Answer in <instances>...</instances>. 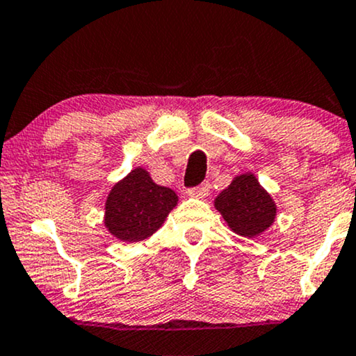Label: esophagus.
Instances as JSON below:
<instances>
[{
	"instance_id": "1",
	"label": "esophagus",
	"mask_w": 356,
	"mask_h": 356,
	"mask_svg": "<svg viewBox=\"0 0 356 356\" xmlns=\"http://www.w3.org/2000/svg\"><path fill=\"white\" fill-rule=\"evenodd\" d=\"M209 191H211V182L204 181L202 184H200V186L192 187V189L189 191V194L197 197V199H204V197L209 195Z\"/></svg>"
}]
</instances>
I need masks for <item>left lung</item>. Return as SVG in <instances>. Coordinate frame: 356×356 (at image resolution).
Wrapping results in <instances>:
<instances>
[{
	"label": "left lung",
	"mask_w": 356,
	"mask_h": 356,
	"mask_svg": "<svg viewBox=\"0 0 356 356\" xmlns=\"http://www.w3.org/2000/svg\"><path fill=\"white\" fill-rule=\"evenodd\" d=\"M216 209L222 213L235 234L255 237L272 225L275 204L252 174L238 175L216 199Z\"/></svg>",
	"instance_id": "8db88e82"
}]
</instances>
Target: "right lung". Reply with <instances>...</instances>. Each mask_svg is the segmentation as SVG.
I'll return each instance as SVG.
<instances>
[{
	"label": "right lung",
	"mask_w": 356,
	"mask_h": 356,
	"mask_svg": "<svg viewBox=\"0 0 356 356\" xmlns=\"http://www.w3.org/2000/svg\"><path fill=\"white\" fill-rule=\"evenodd\" d=\"M175 204L172 189L157 186L144 169H136L111 191L104 224L124 242L144 241L159 229Z\"/></svg>",
	"instance_id": "obj_1"
}]
</instances>
